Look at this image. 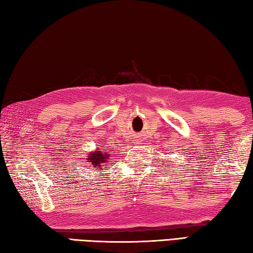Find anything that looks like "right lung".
<instances>
[{
  "mask_svg": "<svg viewBox=\"0 0 253 253\" xmlns=\"http://www.w3.org/2000/svg\"><path fill=\"white\" fill-rule=\"evenodd\" d=\"M110 157V154L107 153H102L101 149L97 148L96 152H91L88 156V164L91 165L90 168H95L97 169H100L102 168L104 163L106 164V162L108 161V158ZM87 164V163H85Z\"/></svg>",
  "mask_w": 253,
  "mask_h": 253,
  "instance_id": "right-lung-1",
  "label": "right lung"
}]
</instances>
